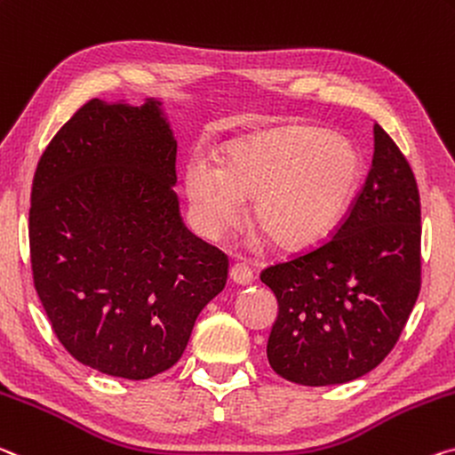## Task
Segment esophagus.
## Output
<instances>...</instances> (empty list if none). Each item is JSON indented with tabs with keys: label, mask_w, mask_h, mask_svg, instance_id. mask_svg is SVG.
Listing matches in <instances>:
<instances>
[{
	"label": "esophagus",
	"mask_w": 455,
	"mask_h": 455,
	"mask_svg": "<svg viewBox=\"0 0 455 455\" xmlns=\"http://www.w3.org/2000/svg\"><path fill=\"white\" fill-rule=\"evenodd\" d=\"M230 279H233L236 285H249L251 281L255 279V275L247 263H235L230 267Z\"/></svg>",
	"instance_id": "34e87169"
}]
</instances>
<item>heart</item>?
Instances as JSON below:
<instances>
[{
	"instance_id": "obj_1",
	"label": "heart",
	"mask_w": 455,
	"mask_h": 455,
	"mask_svg": "<svg viewBox=\"0 0 455 455\" xmlns=\"http://www.w3.org/2000/svg\"><path fill=\"white\" fill-rule=\"evenodd\" d=\"M360 178L350 141L312 127H290L230 146L225 165L194 157L186 194L198 230L219 239L255 198L253 222L277 249L312 247L334 230Z\"/></svg>"
}]
</instances>
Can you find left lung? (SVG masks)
I'll return each mask as SVG.
<instances>
[{
  "instance_id": "obj_1",
  "label": "left lung",
  "mask_w": 455,
  "mask_h": 455,
  "mask_svg": "<svg viewBox=\"0 0 455 455\" xmlns=\"http://www.w3.org/2000/svg\"><path fill=\"white\" fill-rule=\"evenodd\" d=\"M279 314L267 358L279 377L340 385L383 363L421 290V200L413 170L374 124L372 168L334 235L261 271Z\"/></svg>"
}]
</instances>
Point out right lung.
Returning a JSON list of instances; mask_svg holds the SVG:
<instances>
[{
    "label": "right lung",
    "instance_id": "obj_1",
    "mask_svg": "<svg viewBox=\"0 0 455 455\" xmlns=\"http://www.w3.org/2000/svg\"><path fill=\"white\" fill-rule=\"evenodd\" d=\"M174 184L176 141L157 100H86L36 168L34 287L68 355L109 377L172 369L225 290L228 257L184 227Z\"/></svg>",
    "mask_w": 455,
    "mask_h": 455
}]
</instances>
